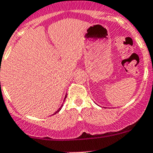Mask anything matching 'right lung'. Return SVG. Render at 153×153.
<instances>
[{"label": "right lung", "mask_w": 153, "mask_h": 153, "mask_svg": "<svg viewBox=\"0 0 153 153\" xmlns=\"http://www.w3.org/2000/svg\"><path fill=\"white\" fill-rule=\"evenodd\" d=\"M66 96H65V99H64V100H65V99H66ZM61 108H62V106H61V107H60V108H59V110H58V111H56V112H55V113H54V114H57V112H59V111H60V109H61Z\"/></svg>", "instance_id": "1"}]
</instances>
